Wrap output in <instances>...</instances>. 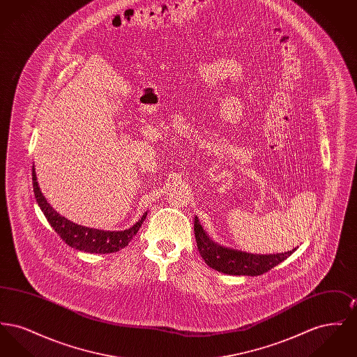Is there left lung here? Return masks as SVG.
Masks as SVG:
<instances>
[{
    "label": "left lung",
    "mask_w": 357,
    "mask_h": 357,
    "mask_svg": "<svg viewBox=\"0 0 357 357\" xmlns=\"http://www.w3.org/2000/svg\"><path fill=\"white\" fill-rule=\"evenodd\" d=\"M194 231L198 250L202 255L204 262L225 274L231 275H259L271 271L282 261H285L289 255H293L296 248L290 252L277 253V255H252L246 252H241L236 249L225 248L220 243L214 242L206 233L199 223L198 217L194 218Z\"/></svg>",
    "instance_id": "obj_1"
}]
</instances>
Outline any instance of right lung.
<instances>
[{"instance_id":"obj_1","label":"right lung","mask_w":357,"mask_h":357,"mask_svg":"<svg viewBox=\"0 0 357 357\" xmlns=\"http://www.w3.org/2000/svg\"><path fill=\"white\" fill-rule=\"evenodd\" d=\"M32 181H33L36 202L40 206L41 211L44 213L45 218L54 229V231L63 238V241L70 248L84 252V253L107 255V253L119 252L120 249H123L128 245V242L135 236L137 230L140 229L142 223L147 217V211H146L143 214V217L136 222L134 226H131L130 229H126V230H120V231H109V230L85 227L82 225L73 223L67 220L66 217L60 215L52 207L51 204H48V201L43 195L40 186H38L34 165L32 166Z\"/></svg>"}]
</instances>
